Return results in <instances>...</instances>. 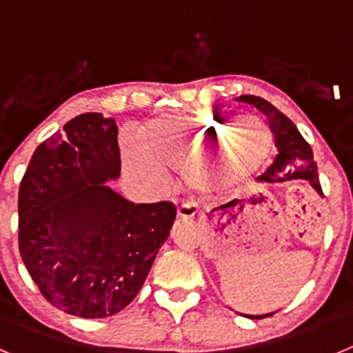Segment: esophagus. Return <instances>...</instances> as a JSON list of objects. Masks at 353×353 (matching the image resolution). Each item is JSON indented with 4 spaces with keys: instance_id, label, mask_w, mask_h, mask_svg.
<instances>
[{
    "instance_id": "obj_1",
    "label": "esophagus",
    "mask_w": 353,
    "mask_h": 353,
    "mask_svg": "<svg viewBox=\"0 0 353 353\" xmlns=\"http://www.w3.org/2000/svg\"><path fill=\"white\" fill-rule=\"evenodd\" d=\"M196 214V205L192 201H183L179 207V217L180 219H192Z\"/></svg>"
}]
</instances>
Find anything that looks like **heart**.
I'll return each mask as SVG.
<instances>
[{
    "label": "heart",
    "mask_w": 353,
    "mask_h": 353,
    "mask_svg": "<svg viewBox=\"0 0 353 353\" xmlns=\"http://www.w3.org/2000/svg\"><path fill=\"white\" fill-rule=\"evenodd\" d=\"M148 146L173 170L194 165L191 176L198 189L224 191L260 170L272 148V134L256 118L207 113L157 121L148 132Z\"/></svg>",
    "instance_id": "1"
}]
</instances>
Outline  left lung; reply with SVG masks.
I'll return each instance as SVG.
<instances>
[{
	"label": "left lung",
	"mask_w": 353,
	"mask_h": 353,
	"mask_svg": "<svg viewBox=\"0 0 353 353\" xmlns=\"http://www.w3.org/2000/svg\"><path fill=\"white\" fill-rule=\"evenodd\" d=\"M239 101L248 102V104H252L254 108L260 109L261 113L267 117V120H269L270 130L274 132V139H276L277 154L276 157H274L272 164H270V166L267 168V171L260 176V180H265V182L269 183H276L286 182V180L304 179L307 180L318 192H322L320 176H318V168L316 162H314L310 143L302 138V134L299 132L297 127L293 125V121L290 120L286 114H283L279 109L274 108L270 102L261 99V97L242 95L239 97Z\"/></svg>",
	"instance_id": "left-lung-1"
}]
</instances>
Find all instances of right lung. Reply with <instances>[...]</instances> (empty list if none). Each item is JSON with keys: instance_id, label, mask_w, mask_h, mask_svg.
Here are the masks:
<instances>
[{"instance_id": "obj_1", "label": "right lung", "mask_w": 353, "mask_h": 353, "mask_svg": "<svg viewBox=\"0 0 353 353\" xmlns=\"http://www.w3.org/2000/svg\"><path fill=\"white\" fill-rule=\"evenodd\" d=\"M113 118L84 113L37 146L19 185V252L46 301L104 318L134 301L176 217L173 201L134 205L105 185L120 173Z\"/></svg>"}]
</instances>
